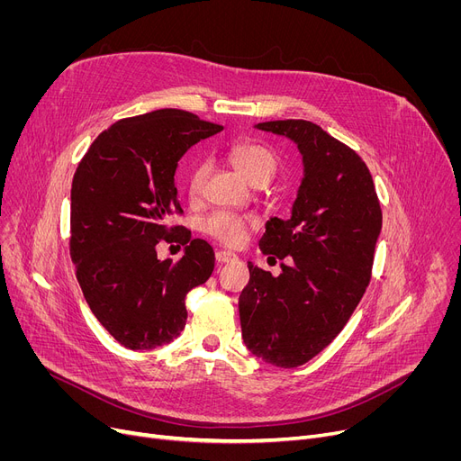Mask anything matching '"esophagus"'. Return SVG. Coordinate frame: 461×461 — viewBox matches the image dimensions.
Here are the masks:
<instances>
[{
	"instance_id": "34e87169",
	"label": "esophagus",
	"mask_w": 461,
	"mask_h": 461,
	"mask_svg": "<svg viewBox=\"0 0 461 461\" xmlns=\"http://www.w3.org/2000/svg\"><path fill=\"white\" fill-rule=\"evenodd\" d=\"M214 258H216L218 263H231V261H237V259H239L233 252H228V250H218V252L214 254Z\"/></svg>"
}]
</instances>
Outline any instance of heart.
Segmentation results:
<instances>
[{
    "label": "heart",
    "instance_id": "obj_1",
    "mask_svg": "<svg viewBox=\"0 0 461 461\" xmlns=\"http://www.w3.org/2000/svg\"><path fill=\"white\" fill-rule=\"evenodd\" d=\"M228 157L235 166L237 172L243 176L247 181L254 183L259 177L271 179L276 169V158L271 149L259 143H235L230 148ZM207 179V166L203 162L192 167L188 177V192L192 198L200 196L203 183ZM250 224L249 218H243L233 212H214L205 218L203 228L209 235L222 240L226 245H237L245 235L247 226Z\"/></svg>",
    "mask_w": 461,
    "mask_h": 461
}]
</instances>
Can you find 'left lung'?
I'll return each mask as SVG.
<instances>
[{"label":"left lung","instance_id":"left-lung-1","mask_svg":"<svg viewBox=\"0 0 461 461\" xmlns=\"http://www.w3.org/2000/svg\"><path fill=\"white\" fill-rule=\"evenodd\" d=\"M254 127L297 145L303 179L292 216L271 218L259 239L263 254L292 258L278 276L249 263L240 329L252 355L297 368L334 340L365 295L383 214L365 160L320 125L285 119Z\"/></svg>","mask_w":461,"mask_h":461}]
</instances>
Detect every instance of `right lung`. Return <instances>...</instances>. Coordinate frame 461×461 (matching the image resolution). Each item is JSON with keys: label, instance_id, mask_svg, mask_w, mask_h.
Wrapping results in <instances>:
<instances>
[{"label": "right lung", "instance_id": "add662e5", "mask_svg": "<svg viewBox=\"0 0 461 461\" xmlns=\"http://www.w3.org/2000/svg\"><path fill=\"white\" fill-rule=\"evenodd\" d=\"M221 131L185 110H155L108 127L77 167L70 258L95 318L129 349L174 342L186 323V294L214 269L211 245L169 226V216L181 212L177 162ZM162 240L185 247L177 264L156 258Z\"/></svg>", "mask_w": 461, "mask_h": 461}]
</instances>
